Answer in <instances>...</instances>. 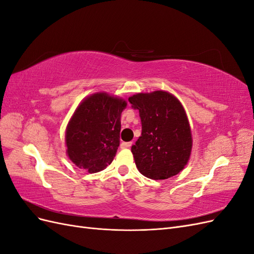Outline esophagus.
Wrapping results in <instances>:
<instances>
[{
    "mask_svg": "<svg viewBox=\"0 0 254 254\" xmlns=\"http://www.w3.org/2000/svg\"><path fill=\"white\" fill-rule=\"evenodd\" d=\"M131 145H132V142H123L121 144V148H129L131 147Z\"/></svg>",
    "mask_w": 254,
    "mask_h": 254,
    "instance_id": "esophagus-1",
    "label": "esophagus"
}]
</instances>
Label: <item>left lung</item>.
Listing matches in <instances>:
<instances>
[{"label": "left lung", "instance_id": "8db88e82", "mask_svg": "<svg viewBox=\"0 0 254 254\" xmlns=\"http://www.w3.org/2000/svg\"><path fill=\"white\" fill-rule=\"evenodd\" d=\"M139 110L142 134L131 147L135 165L147 178H171L187 165L191 133L182 105L165 91L137 93L129 97Z\"/></svg>", "mask_w": 254, "mask_h": 254}]
</instances>
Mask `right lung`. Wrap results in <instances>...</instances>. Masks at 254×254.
<instances>
[{"mask_svg": "<svg viewBox=\"0 0 254 254\" xmlns=\"http://www.w3.org/2000/svg\"><path fill=\"white\" fill-rule=\"evenodd\" d=\"M127 103L107 93L87 97L68 122L65 143L72 162L89 173L111 164L120 146L121 114Z\"/></svg>", "mask_w": 254, "mask_h": 254, "instance_id": "add662e5", "label": "right lung"}]
</instances>
